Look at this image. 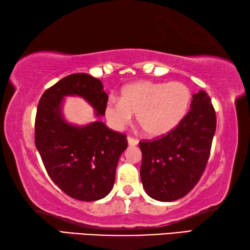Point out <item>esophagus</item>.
I'll list each match as a JSON object with an SVG mask.
<instances>
[{
  "mask_svg": "<svg viewBox=\"0 0 250 250\" xmlns=\"http://www.w3.org/2000/svg\"><path fill=\"white\" fill-rule=\"evenodd\" d=\"M127 142H128V145H129V146H136L137 144H138V139L134 138V137H132V136H128V137H127Z\"/></svg>",
  "mask_w": 250,
  "mask_h": 250,
  "instance_id": "esophagus-1",
  "label": "esophagus"
}]
</instances>
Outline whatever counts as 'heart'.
I'll return each mask as SVG.
<instances>
[{"instance_id":"heart-1","label":"heart","mask_w":250,"mask_h":250,"mask_svg":"<svg viewBox=\"0 0 250 250\" xmlns=\"http://www.w3.org/2000/svg\"><path fill=\"white\" fill-rule=\"evenodd\" d=\"M191 91L180 82L138 81L126 85L121 98H112L105 106V116L114 128L129 124L132 114L147 136L160 137L173 130L186 116Z\"/></svg>"}]
</instances>
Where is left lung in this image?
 Segmentation results:
<instances>
[{"label":"left lung","instance_id":"1","mask_svg":"<svg viewBox=\"0 0 250 250\" xmlns=\"http://www.w3.org/2000/svg\"><path fill=\"white\" fill-rule=\"evenodd\" d=\"M191 109L176 128L155 141L139 142L141 179L146 193L161 202L183 198L207 167L216 115L207 92L193 95Z\"/></svg>","mask_w":250,"mask_h":250}]
</instances>
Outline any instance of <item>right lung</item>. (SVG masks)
I'll use <instances>...</instances> for the list:
<instances>
[{"label": "right lung", "instance_id": "1", "mask_svg": "<svg viewBox=\"0 0 250 250\" xmlns=\"http://www.w3.org/2000/svg\"><path fill=\"white\" fill-rule=\"evenodd\" d=\"M77 95L105 115L108 95L99 79L73 73L47 89L39 100L35 120V145L48 174L65 194L80 201L103 199L111 192L126 135L109 129L103 122L84 126L69 124L61 106L64 96Z\"/></svg>", "mask_w": 250, "mask_h": 250}]
</instances>
